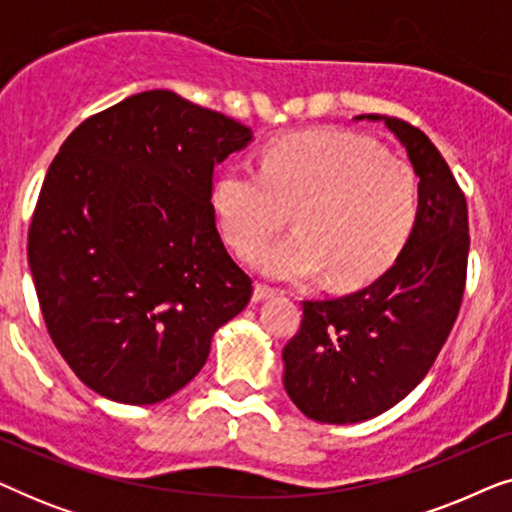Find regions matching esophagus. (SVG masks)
<instances>
[{"mask_svg":"<svg viewBox=\"0 0 512 512\" xmlns=\"http://www.w3.org/2000/svg\"><path fill=\"white\" fill-rule=\"evenodd\" d=\"M275 289L272 286H265V284H256L254 286V303H261V300H268L275 296Z\"/></svg>","mask_w":512,"mask_h":512,"instance_id":"esophagus-1","label":"esophagus"}]
</instances>
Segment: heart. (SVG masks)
I'll return each mask as SVG.
<instances>
[{"label": "heart", "instance_id": "obj_1", "mask_svg": "<svg viewBox=\"0 0 512 512\" xmlns=\"http://www.w3.org/2000/svg\"><path fill=\"white\" fill-rule=\"evenodd\" d=\"M212 207L230 247L249 251L283 225L297 230L251 254L258 272L284 282L317 277L354 286L394 261L419 214V179L408 160L373 139L317 130L275 142L261 170L233 163L212 188Z\"/></svg>", "mask_w": 512, "mask_h": 512}]
</instances>
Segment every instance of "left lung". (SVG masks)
<instances>
[{"instance_id": "left-lung-1", "label": "left lung", "mask_w": 512, "mask_h": 512, "mask_svg": "<svg viewBox=\"0 0 512 512\" xmlns=\"http://www.w3.org/2000/svg\"><path fill=\"white\" fill-rule=\"evenodd\" d=\"M384 121L419 177L415 228L391 268L366 289L303 300L300 331L286 342L284 389L321 424H356L403 401L436 361L466 286L468 209L431 139L401 118Z\"/></svg>"}]
</instances>
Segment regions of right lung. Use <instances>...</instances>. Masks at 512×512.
Returning <instances> with one entry per match:
<instances>
[{
  "label": "right lung",
  "instance_id": "1",
  "mask_svg": "<svg viewBox=\"0 0 512 512\" xmlns=\"http://www.w3.org/2000/svg\"><path fill=\"white\" fill-rule=\"evenodd\" d=\"M247 125L172 90L90 116L60 146L27 258L48 335L76 377L116 403H160L205 366L212 335L251 298L223 247L214 167Z\"/></svg>",
  "mask_w": 512,
  "mask_h": 512
}]
</instances>
